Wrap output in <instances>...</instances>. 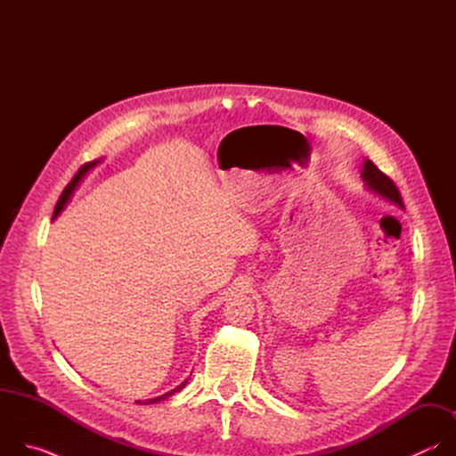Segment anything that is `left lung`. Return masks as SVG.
Masks as SVG:
<instances>
[{"instance_id": "1", "label": "left lung", "mask_w": 456, "mask_h": 456, "mask_svg": "<svg viewBox=\"0 0 456 456\" xmlns=\"http://www.w3.org/2000/svg\"><path fill=\"white\" fill-rule=\"evenodd\" d=\"M361 178L364 182V187L373 192L375 197L394 204L401 209H404L403 199H401V192L395 187V183L389 180L382 171L377 169V166L371 160H364L362 167H361Z\"/></svg>"}]
</instances>
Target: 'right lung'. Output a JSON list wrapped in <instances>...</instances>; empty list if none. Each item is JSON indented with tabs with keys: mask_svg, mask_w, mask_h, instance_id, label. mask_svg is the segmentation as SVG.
Wrapping results in <instances>:
<instances>
[{
	"mask_svg": "<svg viewBox=\"0 0 456 456\" xmlns=\"http://www.w3.org/2000/svg\"><path fill=\"white\" fill-rule=\"evenodd\" d=\"M102 160L99 159V160H94V162H88V164H85L79 171H77V175L72 178V182L64 187V191H62V194L59 197V200H57V204H55V209H53V220L61 215V211L67 208V204L72 200V197H74V192H76V189L81 185V182L85 180V176L97 166V164H101ZM187 384V380H183L180 386H176V387H173L171 392H167V394H164V395H160V397H155V399H148V401H144V404H157V403H160V401H164V399H167V397H171L173 394H176V392H180V389L183 387ZM139 404H142V401H137Z\"/></svg>",
	"mask_w": 456,
	"mask_h": 456,
	"instance_id": "1",
	"label": "right lung"
}]
</instances>
